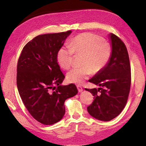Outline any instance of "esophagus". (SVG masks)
<instances>
[{
	"label": "esophagus",
	"mask_w": 146,
	"mask_h": 146,
	"mask_svg": "<svg viewBox=\"0 0 146 146\" xmlns=\"http://www.w3.org/2000/svg\"><path fill=\"white\" fill-rule=\"evenodd\" d=\"M76 86H77V88H78V92H82L83 90V88H82V86H80V85H77Z\"/></svg>",
	"instance_id": "obj_1"
}]
</instances>
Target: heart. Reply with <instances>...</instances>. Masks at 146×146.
Masks as SVG:
<instances>
[{"mask_svg": "<svg viewBox=\"0 0 146 146\" xmlns=\"http://www.w3.org/2000/svg\"><path fill=\"white\" fill-rule=\"evenodd\" d=\"M83 54L82 66H76L66 75L68 82L81 84L92 73H97L105 66L110 60L111 49L101 37L92 33H83L74 38L70 46H63L59 49L57 61L60 66L68 69L73 64V54Z\"/></svg>", "mask_w": 146, "mask_h": 146, "instance_id": "heart-1", "label": "heart"}]
</instances>
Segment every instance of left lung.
<instances>
[{
	"label": "left lung",
	"instance_id": "left-lung-1",
	"mask_svg": "<svg viewBox=\"0 0 146 146\" xmlns=\"http://www.w3.org/2000/svg\"><path fill=\"white\" fill-rule=\"evenodd\" d=\"M111 53L107 64L88 81L100 87L87 89L94 100L87 107L90 115L110 121L117 117L127 102L131 83V66L126 46L119 37L109 34Z\"/></svg>",
	"mask_w": 146,
	"mask_h": 146
}]
</instances>
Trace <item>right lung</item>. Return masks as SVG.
Here are the masks:
<instances>
[{"label":"right lung","instance_id":"obj_1","mask_svg":"<svg viewBox=\"0 0 146 146\" xmlns=\"http://www.w3.org/2000/svg\"><path fill=\"white\" fill-rule=\"evenodd\" d=\"M71 31L35 37L23 48L18 60L17 86L30 114L44 125L59 122L64 102L78 93L75 84L62 85L65 76L57 61L59 49Z\"/></svg>","mask_w":146,"mask_h":146}]
</instances>
